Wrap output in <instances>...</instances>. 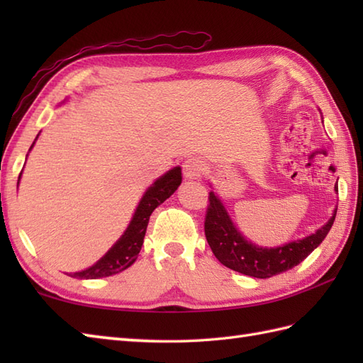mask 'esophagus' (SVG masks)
<instances>
[{
	"label": "esophagus",
	"mask_w": 363,
	"mask_h": 363,
	"mask_svg": "<svg viewBox=\"0 0 363 363\" xmlns=\"http://www.w3.org/2000/svg\"><path fill=\"white\" fill-rule=\"evenodd\" d=\"M182 169L186 179H198V177H201V174L206 172V164L203 159L190 157L184 162Z\"/></svg>",
	"instance_id": "obj_1"
}]
</instances>
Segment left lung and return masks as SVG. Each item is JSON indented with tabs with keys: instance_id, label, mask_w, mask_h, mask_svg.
<instances>
[{
	"instance_id": "8db88e82",
	"label": "left lung",
	"mask_w": 363,
	"mask_h": 363,
	"mask_svg": "<svg viewBox=\"0 0 363 363\" xmlns=\"http://www.w3.org/2000/svg\"><path fill=\"white\" fill-rule=\"evenodd\" d=\"M337 191V187H335ZM337 209L333 217L317 233L307 235L303 240L285 243L276 248H262L246 240L230 221L225 206L218 196L211 191L207 206L204 233L207 243L223 265L246 276L267 279L301 264L317 246L334 225Z\"/></svg>"
}]
</instances>
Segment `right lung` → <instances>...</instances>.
Listing matches in <instances>:
<instances>
[{"label": "right lung", "mask_w": 363, "mask_h": 363, "mask_svg": "<svg viewBox=\"0 0 363 363\" xmlns=\"http://www.w3.org/2000/svg\"><path fill=\"white\" fill-rule=\"evenodd\" d=\"M30 148H33V146H30ZM181 167H174L164 176H160L159 179L145 191V195L142 196L140 203H138L134 212L133 220H130L125 234L118 238V242L115 243L95 265H91L87 269H82V272L72 273L70 276L76 277V279H98V277L117 274L133 265L137 260L138 252L142 250L146 226H148L152 211L164 203L167 198L172 196L177 190V187L181 186Z\"/></svg>", "instance_id": "obj_1"}]
</instances>
